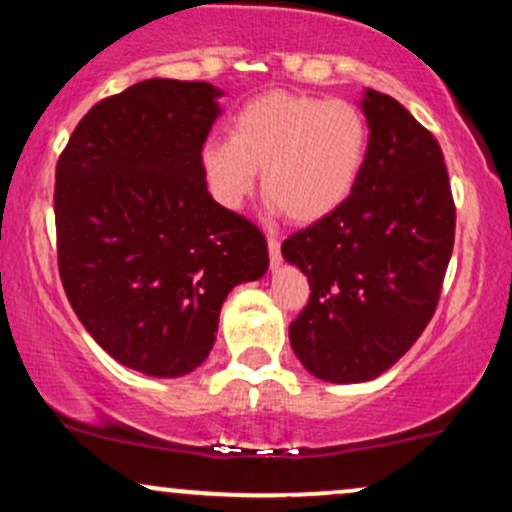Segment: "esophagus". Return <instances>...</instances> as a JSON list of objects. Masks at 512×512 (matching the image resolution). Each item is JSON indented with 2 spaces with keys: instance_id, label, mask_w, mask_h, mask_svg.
<instances>
[{
  "instance_id": "1",
  "label": "esophagus",
  "mask_w": 512,
  "mask_h": 512,
  "mask_svg": "<svg viewBox=\"0 0 512 512\" xmlns=\"http://www.w3.org/2000/svg\"><path fill=\"white\" fill-rule=\"evenodd\" d=\"M267 248H269V262H272V267H279V262H281V243L274 236H269L267 238Z\"/></svg>"
}]
</instances>
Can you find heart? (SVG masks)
<instances>
[{
  "label": "heart",
  "mask_w": 512,
  "mask_h": 512,
  "mask_svg": "<svg viewBox=\"0 0 512 512\" xmlns=\"http://www.w3.org/2000/svg\"><path fill=\"white\" fill-rule=\"evenodd\" d=\"M368 154V125L346 101L274 91L245 103L228 139H209L199 154L211 197L238 209L262 170V192L286 219L330 216L356 187Z\"/></svg>",
  "instance_id": "heart-1"
}]
</instances>
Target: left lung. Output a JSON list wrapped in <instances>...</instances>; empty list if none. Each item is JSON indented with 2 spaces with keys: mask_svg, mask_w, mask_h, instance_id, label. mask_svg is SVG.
I'll use <instances>...</instances> for the list:
<instances>
[{
  "mask_svg": "<svg viewBox=\"0 0 512 512\" xmlns=\"http://www.w3.org/2000/svg\"><path fill=\"white\" fill-rule=\"evenodd\" d=\"M368 154L330 216L284 240L308 276L291 322L298 361L327 383H366L409 351L431 322L452 245L455 202L443 151L392 96L366 88Z\"/></svg>",
  "mask_w": 512,
  "mask_h": 512,
  "instance_id": "obj_1",
  "label": "left lung"
}]
</instances>
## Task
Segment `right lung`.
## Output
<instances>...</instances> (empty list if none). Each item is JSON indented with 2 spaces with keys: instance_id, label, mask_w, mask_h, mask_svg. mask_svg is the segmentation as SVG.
<instances>
[{
  "instance_id": "add662e5",
  "label": "right lung",
  "mask_w": 512,
  "mask_h": 512,
  "mask_svg": "<svg viewBox=\"0 0 512 512\" xmlns=\"http://www.w3.org/2000/svg\"><path fill=\"white\" fill-rule=\"evenodd\" d=\"M207 81L146 79L93 105L55 170L60 279L122 366L180 378L209 356L228 291L267 272L255 223L209 195Z\"/></svg>"
}]
</instances>
